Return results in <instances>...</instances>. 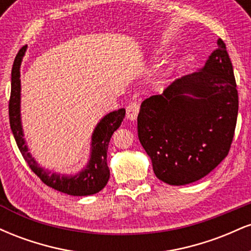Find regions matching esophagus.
Instances as JSON below:
<instances>
[{
  "label": "esophagus",
  "mask_w": 251,
  "mask_h": 251,
  "mask_svg": "<svg viewBox=\"0 0 251 251\" xmlns=\"http://www.w3.org/2000/svg\"><path fill=\"white\" fill-rule=\"evenodd\" d=\"M140 109V103L138 101H131L126 107V116L129 120H135Z\"/></svg>",
  "instance_id": "obj_1"
}]
</instances>
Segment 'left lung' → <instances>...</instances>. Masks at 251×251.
<instances>
[{
    "label": "left lung",
    "mask_w": 251,
    "mask_h": 251,
    "mask_svg": "<svg viewBox=\"0 0 251 251\" xmlns=\"http://www.w3.org/2000/svg\"><path fill=\"white\" fill-rule=\"evenodd\" d=\"M200 72L145 99L138 137L158 179L185 185L205 177L229 153L238 113L236 80L223 40Z\"/></svg>",
    "instance_id": "1"
}]
</instances>
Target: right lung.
Instances as JSON below:
<instances>
[{
	"label": "right lung",
	"mask_w": 251,
	"mask_h": 251,
	"mask_svg": "<svg viewBox=\"0 0 251 251\" xmlns=\"http://www.w3.org/2000/svg\"><path fill=\"white\" fill-rule=\"evenodd\" d=\"M27 46H24L19 50L14 60L11 68V92L9 99V123L13 131L17 148L21 152L24 159L27 162L28 166L43 183L50 188L57 190L71 196H88L99 192L105 188L109 179V169L107 166V150L112 134L116 129L119 128L124 117L125 109L120 108L118 111L111 112L105 116L98 124L94 133L92 135V153L91 159L85 170L75 176H60L56 174H50L40 168L34 160L27 145L25 144L24 132H22L21 118H20V66Z\"/></svg>",
	"instance_id": "obj_1"
}]
</instances>
